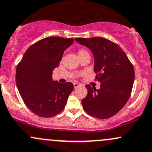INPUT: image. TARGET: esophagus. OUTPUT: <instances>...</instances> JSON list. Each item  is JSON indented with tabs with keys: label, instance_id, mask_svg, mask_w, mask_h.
<instances>
[{
	"label": "esophagus",
	"instance_id": "esophagus-1",
	"mask_svg": "<svg viewBox=\"0 0 152 152\" xmlns=\"http://www.w3.org/2000/svg\"><path fill=\"white\" fill-rule=\"evenodd\" d=\"M80 86V85L79 83H74V88H77L79 87Z\"/></svg>",
	"mask_w": 152,
	"mask_h": 152
}]
</instances>
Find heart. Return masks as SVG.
Listing matches in <instances>:
<instances>
[{"label": "heart", "mask_w": 152, "mask_h": 152, "mask_svg": "<svg viewBox=\"0 0 152 152\" xmlns=\"http://www.w3.org/2000/svg\"><path fill=\"white\" fill-rule=\"evenodd\" d=\"M88 53V52H87L86 50H83V49H81V50H78V52H77L78 56H82V55L85 54V53Z\"/></svg>", "instance_id": "obj_1"}]
</instances>
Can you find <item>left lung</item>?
Returning <instances> with one entry per match:
<instances>
[{"mask_svg": "<svg viewBox=\"0 0 152 152\" xmlns=\"http://www.w3.org/2000/svg\"><path fill=\"white\" fill-rule=\"evenodd\" d=\"M91 50L94 58V70L99 89L86 85L87 96L82 105L88 114L100 119L113 116L125 105L133 86L134 71L119 45L102 37L76 38Z\"/></svg>", "mask_w": 152, "mask_h": 152, "instance_id": "1", "label": "left lung"}]
</instances>
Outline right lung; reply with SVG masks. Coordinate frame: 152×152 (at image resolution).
I'll return each instance as SVG.
<instances>
[{"label": "right lung", "mask_w": 152, "mask_h": 152, "mask_svg": "<svg viewBox=\"0 0 152 152\" xmlns=\"http://www.w3.org/2000/svg\"><path fill=\"white\" fill-rule=\"evenodd\" d=\"M73 39L51 37L30 46L17 66L16 83L26 105L36 115L50 118L64 109L74 89L72 83H60L52 79L65 50Z\"/></svg>", "instance_id": "add662e5"}]
</instances>
